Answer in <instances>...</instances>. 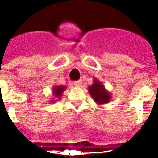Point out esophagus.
Returning a JSON list of instances; mask_svg holds the SVG:
<instances>
[{
	"label": "esophagus",
	"instance_id": "esophagus-1",
	"mask_svg": "<svg viewBox=\"0 0 158 158\" xmlns=\"http://www.w3.org/2000/svg\"><path fill=\"white\" fill-rule=\"evenodd\" d=\"M74 86L80 87L82 85V80H78V81L74 82Z\"/></svg>",
	"mask_w": 158,
	"mask_h": 158
}]
</instances>
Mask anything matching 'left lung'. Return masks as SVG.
<instances>
[{"label":"left lung","mask_w":158,"mask_h":158,"mask_svg":"<svg viewBox=\"0 0 158 158\" xmlns=\"http://www.w3.org/2000/svg\"><path fill=\"white\" fill-rule=\"evenodd\" d=\"M88 89H89L88 91L92 98L98 105L108 103L112 98L111 94L105 89V86L98 79H94L93 84Z\"/></svg>","instance_id":"1"}]
</instances>
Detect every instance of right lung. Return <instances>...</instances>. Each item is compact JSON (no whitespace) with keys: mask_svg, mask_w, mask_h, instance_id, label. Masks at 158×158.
I'll list each match as a JSON object with an SVG mask.
<instances>
[{"mask_svg":"<svg viewBox=\"0 0 158 158\" xmlns=\"http://www.w3.org/2000/svg\"><path fill=\"white\" fill-rule=\"evenodd\" d=\"M65 89H66V86H64V85H55L52 89L54 99L52 100L51 102H55L57 99H60L62 94L65 91Z\"/></svg>","mask_w":158,"mask_h":158,"instance_id":"1","label":"right lung"}]
</instances>
